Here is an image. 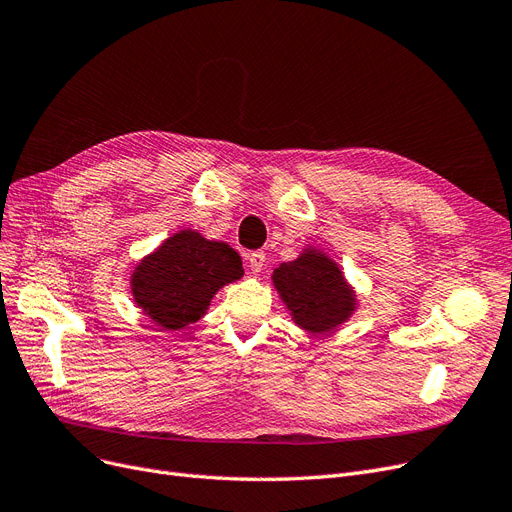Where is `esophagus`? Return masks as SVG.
I'll list each match as a JSON object with an SVG mask.
<instances>
[{
  "label": "esophagus",
  "mask_w": 512,
  "mask_h": 512,
  "mask_svg": "<svg viewBox=\"0 0 512 512\" xmlns=\"http://www.w3.org/2000/svg\"><path fill=\"white\" fill-rule=\"evenodd\" d=\"M247 263H249V270H251L253 274H259V272L263 270V265H265V253H263V251L251 253V255L247 257Z\"/></svg>",
  "instance_id": "obj_1"
}]
</instances>
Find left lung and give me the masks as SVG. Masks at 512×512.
Instances as JSON below:
<instances>
[{
	"mask_svg": "<svg viewBox=\"0 0 512 512\" xmlns=\"http://www.w3.org/2000/svg\"><path fill=\"white\" fill-rule=\"evenodd\" d=\"M274 286L295 324L314 335L335 330L358 307L339 265L318 249H305L295 261L280 263Z\"/></svg>",
	"mask_w": 512,
	"mask_h": 512,
	"instance_id": "obj_1",
	"label": "left lung"
}]
</instances>
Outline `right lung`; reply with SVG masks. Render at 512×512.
I'll return each mask as SVG.
<instances>
[{"mask_svg":"<svg viewBox=\"0 0 512 512\" xmlns=\"http://www.w3.org/2000/svg\"><path fill=\"white\" fill-rule=\"evenodd\" d=\"M242 274V259L230 244L182 230L136 265L131 295L154 324L180 330L201 320L219 288Z\"/></svg>","mask_w":512,"mask_h":512,"instance_id":"right-lung-1","label":"right lung"}]
</instances>
